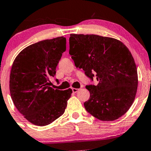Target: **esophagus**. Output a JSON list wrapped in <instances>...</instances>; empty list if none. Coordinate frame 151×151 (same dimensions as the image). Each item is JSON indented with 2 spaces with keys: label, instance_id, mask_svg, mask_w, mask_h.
<instances>
[{
  "label": "esophagus",
  "instance_id": "esophagus-1",
  "mask_svg": "<svg viewBox=\"0 0 151 151\" xmlns=\"http://www.w3.org/2000/svg\"><path fill=\"white\" fill-rule=\"evenodd\" d=\"M78 91H79V89H76V88H72V91H73L74 93H77Z\"/></svg>",
  "mask_w": 151,
  "mask_h": 151
}]
</instances>
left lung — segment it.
Here are the masks:
<instances>
[{
    "label": "left lung",
    "instance_id": "left-lung-1",
    "mask_svg": "<svg viewBox=\"0 0 151 151\" xmlns=\"http://www.w3.org/2000/svg\"><path fill=\"white\" fill-rule=\"evenodd\" d=\"M70 55L77 67L83 69L98 84L87 85L90 98L84 107L101 121L116 120L132 105L138 87L134 59L120 40L96 35L71 34Z\"/></svg>",
    "mask_w": 151,
    "mask_h": 151
}]
</instances>
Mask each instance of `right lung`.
Wrapping results in <instances>:
<instances>
[{
    "instance_id": "right-lung-1",
    "label": "right lung",
    "mask_w": 151,
    "mask_h": 151,
    "mask_svg": "<svg viewBox=\"0 0 151 151\" xmlns=\"http://www.w3.org/2000/svg\"><path fill=\"white\" fill-rule=\"evenodd\" d=\"M65 50V37L45 40L22 50L13 62L10 96L19 112L34 125H48L65 112L72 90L54 89L50 79Z\"/></svg>"
}]
</instances>
